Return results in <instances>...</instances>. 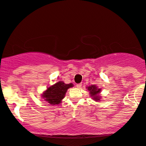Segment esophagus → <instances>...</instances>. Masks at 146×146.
<instances>
[{"mask_svg": "<svg viewBox=\"0 0 146 146\" xmlns=\"http://www.w3.org/2000/svg\"><path fill=\"white\" fill-rule=\"evenodd\" d=\"M76 86L78 88H80V89L81 88V86H82V84H76Z\"/></svg>", "mask_w": 146, "mask_h": 146, "instance_id": "1", "label": "esophagus"}]
</instances>
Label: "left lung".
Instances as JSON below:
<instances>
[{"label":"left lung","mask_w":146,"mask_h":146,"mask_svg":"<svg viewBox=\"0 0 146 146\" xmlns=\"http://www.w3.org/2000/svg\"><path fill=\"white\" fill-rule=\"evenodd\" d=\"M88 89H89V91H90L91 96H92L94 100H100V97H99V96H97V94H98L99 93H100V89H98L96 86L91 85L88 87Z\"/></svg>","instance_id":"8db88e82"}]
</instances>
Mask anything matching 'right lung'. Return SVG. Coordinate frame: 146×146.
Wrapping results in <instances>:
<instances>
[{
	"mask_svg": "<svg viewBox=\"0 0 146 146\" xmlns=\"http://www.w3.org/2000/svg\"><path fill=\"white\" fill-rule=\"evenodd\" d=\"M73 84H65L63 82H59L56 84L48 88L43 94L44 100L48 102L50 105H58L61 100L65 96L67 89L72 87Z\"/></svg>",
	"mask_w": 146,
	"mask_h": 146,
	"instance_id": "right-lung-1",
	"label": "right lung"
}]
</instances>
